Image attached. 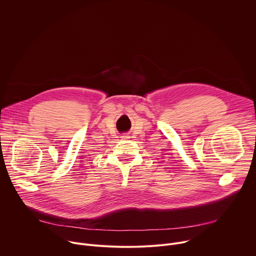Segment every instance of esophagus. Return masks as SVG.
<instances>
[{"mask_svg":"<svg viewBox=\"0 0 256 256\" xmlns=\"http://www.w3.org/2000/svg\"><path fill=\"white\" fill-rule=\"evenodd\" d=\"M130 138V136H126V134H124V136H122V138Z\"/></svg>","mask_w":256,"mask_h":256,"instance_id":"34e87169","label":"esophagus"}]
</instances>
